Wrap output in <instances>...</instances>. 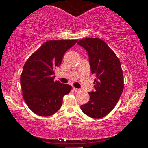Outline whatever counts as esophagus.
Returning a JSON list of instances; mask_svg holds the SVG:
<instances>
[{
    "mask_svg": "<svg viewBox=\"0 0 148 148\" xmlns=\"http://www.w3.org/2000/svg\"><path fill=\"white\" fill-rule=\"evenodd\" d=\"M73 89H74V90L76 92H79L81 91V90L78 89V88H73Z\"/></svg>",
    "mask_w": 148,
    "mask_h": 148,
    "instance_id": "34e87169",
    "label": "esophagus"
}]
</instances>
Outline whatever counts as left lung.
<instances>
[{"label": "left lung", "instance_id": "obj_1", "mask_svg": "<svg viewBox=\"0 0 148 148\" xmlns=\"http://www.w3.org/2000/svg\"><path fill=\"white\" fill-rule=\"evenodd\" d=\"M77 44L87 51L91 72L96 75L95 90L89 92L90 99L81 105V109L91 118H103L113 109L123 93L124 79L120 61L100 39H83Z\"/></svg>", "mask_w": 148, "mask_h": 148}]
</instances>
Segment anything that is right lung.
<instances>
[{
  "instance_id": "1",
  "label": "right lung",
  "mask_w": 148,
  "mask_h": 148,
  "mask_svg": "<svg viewBox=\"0 0 148 148\" xmlns=\"http://www.w3.org/2000/svg\"><path fill=\"white\" fill-rule=\"evenodd\" d=\"M77 40L46 42L27 60L21 75L23 97L28 106L40 116H50L60 109L72 86L54 81V69Z\"/></svg>"
}]
</instances>
